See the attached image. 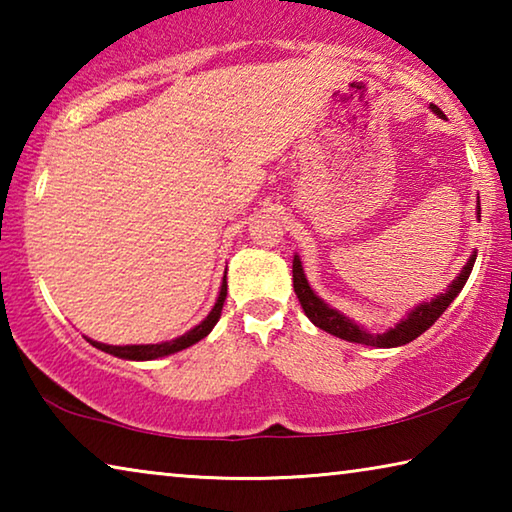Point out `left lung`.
Returning <instances> with one entry per match:
<instances>
[{"label": "left lung", "instance_id": "left-lung-1", "mask_svg": "<svg viewBox=\"0 0 512 512\" xmlns=\"http://www.w3.org/2000/svg\"><path fill=\"white\" fill-rule=\"evenodd\" d=\"M431 110L436 112V115L445 117L438 106H431ZM479 214H481V205H479ZM474 259H476V255L470 257V262L465 264L461 275H458L456 280L449 284V289L445 293H440V296L433 298L431 302H422V305L415 307L411 314L406 316L404 320H400V323H397L393 329H388V332H384V334H375V336L363 332L359 325H354L350 318H345L336 309L327 307L325 302L320 300L314 291H311L307 277H305V271H302V264H300L298 255L293 257V291H296V296L300 300L302 311H305V316L316 327L323 329V332L339 336V339L350 341V343L375 345V348H397V345H406V343L418 339L420 334L427 332V329L433 323H436L440 316H443V311L449 305H452L454 298L465 287L467 277H470V273H472Z\"/></svg>", "mask_w": 512, "mask_h": 512}]
</instances>
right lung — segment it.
Listing matches in <instances>:
<instances>
[{"mask_svg": "<svg viewBox=\"0 0 512 512\" xmlns=\"http://www.w3.org/2000/svg\"><path fill=\"white\" fill-rule=\"evenodd\" d=\"M225 296H228V282H225V277H223L219 300H216V305H214V309L210 311V316H207L201 325H196L194 329H189L187 334L178 336V339L167 341V343H155V345H106V343H97V341H90V339H88V341L94 345V348H99L101 352L115 354V357H119V359L151 361V359L167 357V354H173V352H180V350L189 348V345L198 343V341L205 339V336L212 332V327H214L216 323H219V318H221Z\"/></svg>", "mask_w": 512, "mask_h": 512, "instance_id": "add662e5", "label": "right lung"}]
</instances>
